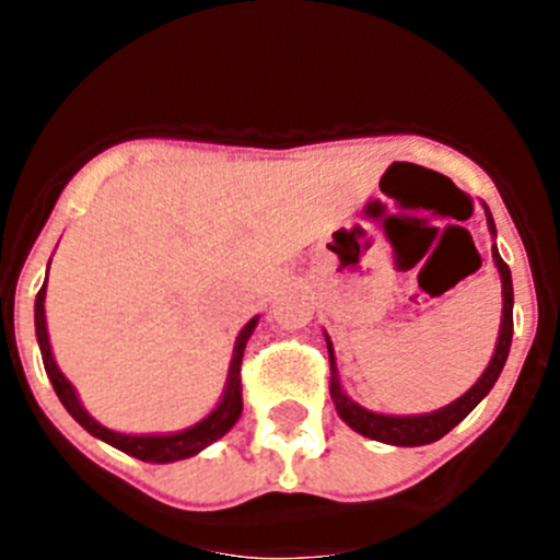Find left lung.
Segmentation results:
<instances>
[{"mask_svg":"<svg viewBox=\"0 0 560 560\" xmlns=\"http://www.w3.org/2000/svg\"><path fill=\"white\" fill-rule=\"evenodd\" d=\"M485 207V205H482ZM485 215H488V230L491 235H497V224H493L491 210L485 207ZM493 264H497L499 277H502V323H499V339L497 350H493L491 361L485 373L479 375L477 384L465 395H459L457 400H452L448 407L438 409V412L427 415H381L370 412V409L359 407L353 398H348V393L341 389L339 375H336V359H334V345L328 341V355H330V398L336 404V412L339 418L348 423L353 432L364 434L370 440H378V443H389V446H427V443H434L443 434L452 432L465 415L477 407L485 395L491 393L493 384H497L499 373H502L504 361H508V353H511V341H513V280L511 269L499 255L497 244H493Z\"/></svg>","mask_w":560,"mask_h":560,"instance_id":"8db88e82","label":"left lung"}]
</instances>
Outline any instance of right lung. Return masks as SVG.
<instances>
[{"mask_svg": "<svg viewBox=\"0 0 560 560\" xmlns=\"http://www.w3.org/2000/svg\"><path fill=\"white\" fill-rule=\"evenodd\" d=\"M44 296H47V280H44L42 291L36 294V339H38V348H42L44 370H47L49 381H52V389H56L63 409H67V412L72 415V418H75L78 423L92 434V438L103 440V443L120 448V452L131 454V457L145 459V463H176V459H187L192 457V454H199L201 448H207L210 443L224 438V434L235 427L237 418H241V409H244V398H241V359H244L246 341H249L252 330H255L260 316H252L249 323L244 325V330L237 334L235 350H232V361H230V373H226L224 395H221L219 407L212 409L207 418H201L199 423H192V427L182 429V432H171V434H122V432H112V429H106L103 423H97V420L83 409L81 398H78L75 387L67 381V375L58 370L56 359H52V348H49L47 316H44Z\"/></svg>", "mask_w": 560, "mask_h": 560, "instance_id": "right-lung-1", "label": "right lung"}]
</instances>
